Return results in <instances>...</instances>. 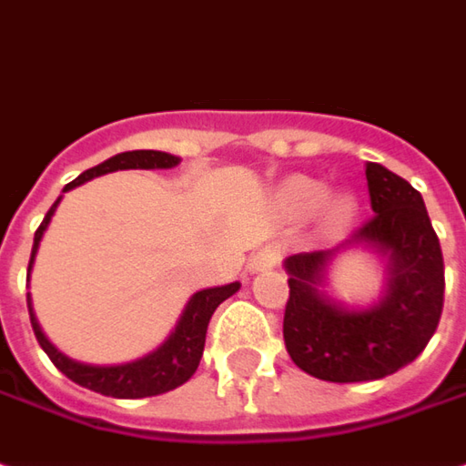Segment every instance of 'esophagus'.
I'll use <instances>...</instances> for the list:
<instances>
[{
    "label": "esophagus",
    "mask_w": 466,
    "mask_h": 466,
    "mask_svg": "<svg viewBox=\"0 0 466 466\" xmlns=\"http://www.w3.org/2000/svg\"><path fill=\"white\" fill-rule=\"evenodd\" d=\"M280 262V249L278 247H262L255 258L249 259V270L252 273H262V270H270Z\"/></svg>",
    "instance_id": "1"
}]
</instances>
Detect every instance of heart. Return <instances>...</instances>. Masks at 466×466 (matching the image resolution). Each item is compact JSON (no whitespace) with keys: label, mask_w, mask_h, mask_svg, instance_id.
<instances>
[{"label":"heart","mask_w":466,"mask_h":466,"mask_svg":"<svg viewBox=\"0 0 466 466\" xmlns=\"http://www.w3.org/2000/svg\"><path fill=\"white\" fill-rule=\"evenodd\" d=\"M278 204L290 217H311L319 208V219L326 232L337 234L347 229L360 211L357 196L350 191L329 193L326 180L313 176H290L278 188Z\"/></svg>","instance_id":"obj_1"}]
</instances>
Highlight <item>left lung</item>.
Masks as SVG:
<instances>
[{"mask_svg": "<svg viewBox=\"0 0 466 466\" xmlns=\"http://www.w3.org/2000/svg\"><path fill=\"white\" fill-rule=\"evenodd\" d=\"M365 176L375 217L341 245L283 262L286 350L326 382L398 372L426 350L444 309V258L420 193L380 163H367ZM350 248H367L386 265L383 296L370 307H350L325 290L330 262Z\"/></svg>", "mask_w": 466, "mask_h": 466, "instance_id": "obj_1", "label": "left lung"}]
</instances>
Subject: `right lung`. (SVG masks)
I'll return each mask as SVG.
<instances>
[{
  "instance_id": "1",
  "label": "right lung",
  "mask_w": 466,
  "mask_h": 466,
  "mask_svg": "<svg viewBox=\"0 0 466 466\" xmlns=\"http://www.w3.org/2000/svg\"><path fill=\"white\" fill-rule=\"evenodd\" d=\"M180 163L178 155L160 153V150H132V153H119L104 160L99 166L88 167L76 180H71L63 193L71 191L76 186L86 183L91 178H99L114 170H167V167H176ZM60 198L50 207L46 214L43 224L37 227L33 242V255H30V265H27V278L33 273V262L37 249H40V239L46 234L47 224L53 219L56 208H58ZM239 290V283H229V286H217V288H204L198 293H193L186 309L180 313L178 324L170 331L157 350H153L145 357H137L132 362H122V365H88V362H78L71 360L68 354H63L43 334V329L37 324L33 311V299L27 293V309H30V324L43 352L50 357V362L58 367L60 372L68 380H74L76 385L88 388V390L101 392V395H112V398H150V395H163L167 390H176L178 385H183L186 380H191L196 372V367L201 362V354H204V344H207V329L211 321V313L217 311L221 300H227Z\"/></svg>"
}]
</instances>
